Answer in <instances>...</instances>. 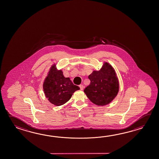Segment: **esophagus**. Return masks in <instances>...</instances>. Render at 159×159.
Segmentation results:
<instances>
[{
	"label": "esophagus",
	"mask_w": 159,
	"mask_h": 159,
	"mask_svg": "<svg viewBox=\"0 0 159 159\" xmlns=\"http://www.w3.org/2000/svg\"><path fill=\"white\" fill-rule=\"evenodd\" d=\"M79 87H80V89H81V90H83V88H84V86H83V85H82V84L79 85Z\"/></svg>",
	"instance_id": "esophagus-1"
}]
</instances>
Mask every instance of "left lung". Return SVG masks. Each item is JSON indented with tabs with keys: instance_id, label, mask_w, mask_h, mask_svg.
Wrapping results in <instances>:
<instances>
[{
	"instance_id": "1",
	"label": "left lung",
	"mask_w": 159,
	"mask_h": 159,
	"mask_svg": "<svg viewBox=\"0 0 159 159\" xmlns=\"http://www.w3.org/2000/svg\"><path fill=\"white\" fill-rule=\"evenodd\" d=\"M88 79L90 84L84 89V93L95 105H107L117 95L119 81L115 70L108 63H104L99 71H94Z\"/></svg>"
}]
</instances>
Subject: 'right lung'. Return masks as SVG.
Returning a JSON list of instances; mask_svg holds the SVG:
<instances>
[{
	"label": "right lung",
	"mask_w": 159,
	"mask_h": 159,
	"mask_svg": "<svg viewBox=\"0 0 159 159\" xmlns=\"http://www.w3.org/2000/svg\"><path fill=\"white\" fill-rule=\"evenodd\" d=\"M43 89L49 102L59 106L67 102L72 94L80 88L73 84L70 78H65L62 71L57 70L54 65L45 78Z\"/></svg>",
	"instance_id": "add662e5"
}]
</instances>
